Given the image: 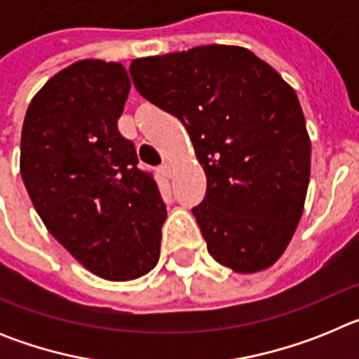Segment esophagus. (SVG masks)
<instances>
[{
	"mask_svg": "<svg viewBox=\"0 0 359 359\" xmlns=\"http://www.w3.org/2000/svg\"><path fill=\"white\" fill-rule=\"evenodd\" d=\"M172 172H174L172 165H169V163L161 165V174H163L165 177H172Z\"/></svg>",
	"mask_w": 359,
	"mask_h": 359,
	"instance_id": "1",
	"label": "esophagus"
}]
</instances>
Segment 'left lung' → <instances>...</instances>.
Instances as JSON below:
<instances>
[{
	"instance_id": "left-lung-1",
	"label": "left lung",
	"mask_w": 359,
	"mask_h": 359,
	"mask_svg": "<svg viewBox=\"0 0 359 359\" xmlns=\"http://www.w3.org/2000/svg\"><path fill=\"white\" fill-rule=\"evenodd\" d=\"M136 90L183 122L207 174L192 208L208 253L236 273L269 268L302 217L311 140L294 90L241 46L142 57Z\"/></svg>"
}]
</instances>
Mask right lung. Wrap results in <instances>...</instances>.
I'll list each match as a JSON object with an SVG mask.
<instances>
[{
    "mask_svg": "<svg viewBox=\"0 0 359 359\" xmlns=\"http://www.w3.org/2000/svg\"><path fill=\"white\" fill-rule=\"evenodd\" d=\"M129 90L120 62H73L32 98L21 131V177L44 226L107 280L156 266L167 219L156 182L118 131Z\"/></svg>",
    "mask_w": 359,
    "mask_h": 359,
    "instance_id": "add662e5",
    "label": "right lung"
}]
</instances>
